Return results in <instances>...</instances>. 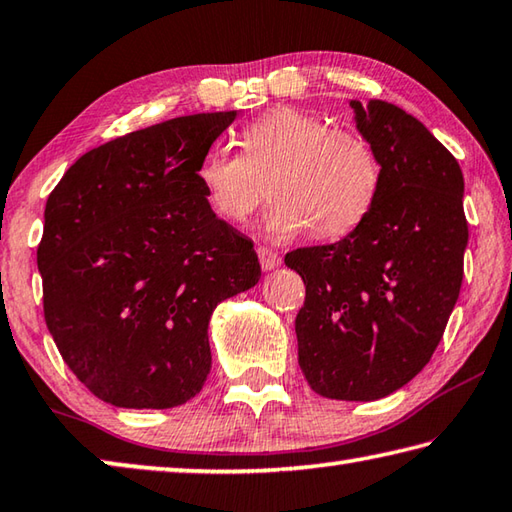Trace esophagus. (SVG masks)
Wrapping results in <instances>:
<instances>
[{"label":"esophagus","instance_id":"1","mask_svg":"<svg viewBox=\"0 0 512 512\" xmlns=\"http://www.w3.org/2000/svg\"><path fill=\"white\" fill-rule=\"evenodd\" d=\"M257 255H259V264H262L264 271H273V268L282 264V257L271 248H257Z\"/></svg>","mask_w":512,"mask_h":512}]
</instances>
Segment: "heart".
Here are the masks:
<instances>
[{
  "label": "heart",
  "mask_w": 512,
  "mask_h": 512,
  "mask_svg": "<svg viewBox=\"0 0 512 512\" xmlns=\"http://www.w3.org/2000/svg\"><path fill=\"white\" fill-rule=\"evenodd\" d=\"M197 181L210 210L228 224H244L271 185L275 203L266 230L288 239L318 228L340 237L358 228L374 208L380 165L356 132L331 129L322 118L293 107L266 111L241 132V152L212 145Z\"/></svg>",
  "instance_id": "1"
}]
</instances>
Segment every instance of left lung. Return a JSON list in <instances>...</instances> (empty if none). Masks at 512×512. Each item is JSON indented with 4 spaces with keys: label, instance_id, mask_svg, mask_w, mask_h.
Returning <instances> with one entry per match:
<instances>
[{
    "label": "left lung",
    "instance_id": "8db88e82",
    "mask_svg": "<svg viewBox=\"0 0 512 512\" xmlns=\"http://www.w3.org/2000/svg\"><path fill=\"white\" fill-rule=\"evenodd\" d=\"M380 165L374 208L336 244L297 248V360L315 394L378 401L430 362L457 304L468 221L457 159L412 114L351 100Z\"/></svg>",
    "mask_w": 512,
    "mask_h": 512
}]
</instances>
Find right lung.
<instances>
[{"label": "right lung", "mask_w": 512, "mask_h": 512, "mask_svg": "<svg viewBox=\"0 0 512 512\" xmlns=\"http://www.w3.org/2000/svg\"><path fill=\"white\" fill-rule=\"evenodd\" d=\"M165 120L73 163L44 210L37 268L44 320L64 362L100 401L170 410L210 374V315L253 288V241L210 210L203 154L235 120Z\"/></svg>", "instance_id": "add662e5"}]
</instances>
